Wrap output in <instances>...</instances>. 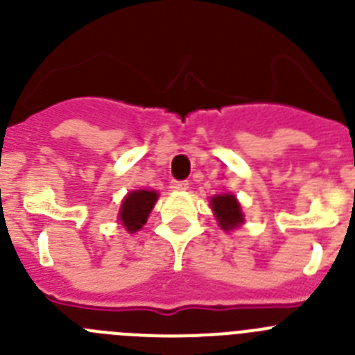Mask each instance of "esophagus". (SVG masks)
Here are the masks:
<instances>
[{
	"instance_id": "obj_1",
	"label": "esophagus",
	"mask_w": 355,
	"mask_h": 355,
	"mask_svg": "<svg viewBox=\"0 0 355 355\" xmlns=\"http://www.w3.org/2000/svg\"><path fill=\"white\" fill-rule=\"evenodd\" d=\"M171 188L175 192H184V190H188V183L187 181H172Z\"/></svg>"
}]
</instances>
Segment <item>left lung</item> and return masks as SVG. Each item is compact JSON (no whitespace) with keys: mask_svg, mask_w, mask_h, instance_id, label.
<instances>
[{"mask_svg":"<svg viewBox=\"0 0 355 355\" xmlns=\"http://www.w3.org/2000/svg\"><path fill=\"white\" fill-rule=\"evenodd\" d=\"M213 213H215L218 225L224 231H233L238 225L243 224V213H241V206L238 202L236 197L233 193H220V196L211 197L209 200Z\"/></svg>","mask_w":355,"mask_h":355,"instance_id":"left-lung-1","label":"left lung"}]
</instances>
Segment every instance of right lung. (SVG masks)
Returning a JSON list of instances; mask_svg holds the SVG:
<instances>
[{
    "label": "right lung",
    "instance_id": "right-lung-1",
    "mask_svg": "<svg viewBox=\"0 0 355 355\" xmlns=\"http://www.w3.org/2000/svg\"><path fill=\"white\" fill-rule=\"evenodd\" d=\"M156 200H158V193L155 190H135L124 197L121 211H119V222L126 227L128 233L142 229L150 209L155 208Z\"/></svg>",
    "mask_w": 355,
    "mask_h": 355
}]
</instances>
